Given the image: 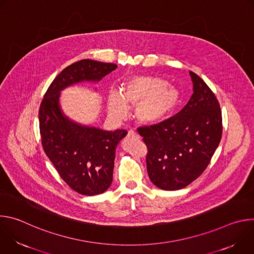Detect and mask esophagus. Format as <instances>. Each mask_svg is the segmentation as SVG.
Here are the masks:
<instances>
[{
	"instance_id": "1",
	"label": "esophagus",
	"mask_w": 254,
	"mask_h": 254,
	"mask_svg": "<svg viewBox=\"0 0 254 254\" xmlns=\"http://www.w3.org/2000/svg\"><path fill=\"white\" fill-rule=\"evenodd\" d=\"M127 138L128 139H137L138 138V134L136 132H134L133 130H128Z\"/></svg>"
}]
</instances>
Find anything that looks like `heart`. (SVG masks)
Wrapping results in <instances>:
<instances>
[{
	"mask_svg": "<svg viewBox=\"0 0 254 254\" xmlns=\"http://www.w3.org/2000/svg\"><path fill=\"white\" fill-rule=\"evenodd\" d=\"M180 91L157 76L135 75L127 79L123 91L114 90L108 96V112L114 117L127 115V104L135 106L134 118L142 126L164 121L179 104Z\"/></svg>",
	"mask_w": 254,
	"mask_h": 254,
	"instance_id": "obj_1",
	"label": "heart"
}]
</instances>
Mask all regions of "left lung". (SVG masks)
Returning <instances> with one entry per match:
<instances>
[{
	"mask_svg": "<svg viewBox=\"0 0 254 254\" xmlns=\"http://www.w3.org/2000/svg\"><path fill=\"white\" fill-rule=\"evenodd\" d=\"M193 94L176 116L138 128L148 148L152 183L166 191L187 187L207 168L222 135V116L215 94L190 71Z\"/></svg>",
	"mask_w": 254,
	"mask_h": 254,
	"instance_id": "8db88e82",
	"label": "left lung"
}]
</instances>
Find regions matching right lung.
<instances>
[{"instance_id": "right-lung-1", "label": "right lung", "mask_w": 254, "mask_h": 254, "mask_svg": "<svg viewBox=\"0 0 254 254\" xmlns=\"http://www.w3.org/2000/svg\"><path fill=\"white\" fill-rule=\"evenodd\" d=\"M117 68L90 59L71 64L52 81L40 105L43 149L64 182L81 195L102 194L111 187L116 149L127 131L103 130L70 120L60 105L61 91L82 82L97 83Z\"/></svg>"}]
</instances>
